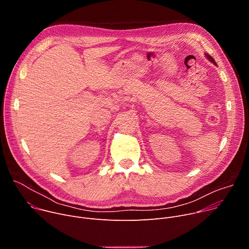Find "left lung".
Masks as SVG:
<instances>
[{
  "instance_id": "8db88e82",
  "label": "left lung",
  "mask_w": 249,
  "mask_h": 249,
  "mask_svg": "<svg viewBox=\"0 0 249 249\" xmlns=\"http://www.w3.org/2000/svg\"><path fill=\"white\" fill-rule=\"evenodd\" d=\"M205 56L207 57V59H208L209 61H211V63H213V64L217 66V63L215 62V60H214V59H213V57H212V56H210L209 54H205Z\"/></svg>"
}]
</instances>
